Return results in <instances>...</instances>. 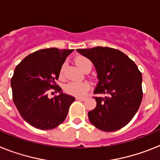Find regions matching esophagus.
<instances>
[{
  "label": "esophagus",
  "mask_w": 160,
  "mask_h": 160,
  "mask_svg": "<svg viewBox=\"0 0 160 160\" xmlns=\"http://www.w3.org/2000/svg\"><path fill=\"white\" fill-rule=\"evenodd\" d=\"M76 99L80 100V101H85V100L87 99V98H85V97H76Z\"/></svg>",
  "instance_id": "34e87169"
}]
</instances>
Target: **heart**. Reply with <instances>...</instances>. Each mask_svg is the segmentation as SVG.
I'll use <instances>...</instances> for the list:
<instances>
[{
    "mask_svg": "<svg viewBox=\"0 0 160 160\" xmlns=\"http://www.w3.org/2000/svg\"><path fill=\"white\" fill-rule=\"evenodd\" d=\"M75 63L83 71H90L92 68V62L90 59L84 56H78L75 58ZM64 71V65L62 66L59 75L60 78L63 77ZM90 89V85L87 82H69L64 87V90L66 94L76 97H82L85 95L86 93Z\"/></svg>",
    "mask_w": 160,
    "mask_h": 160,
    "instance_id": "b5f03b06",
    "label": "heart"
}]
</instances>
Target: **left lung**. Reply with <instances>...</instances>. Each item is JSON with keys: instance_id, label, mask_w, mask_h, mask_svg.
Masks as SVG:
<instances>
[{"instance_id": "left-lung-1", "label": "left lung", "mask_w": 160, "mask_h": 160, "mask_svg": "<svg viewBox=\"0 0 160 160\" xmlns=\"http://www.w3.org/2000/svg\"><path fill=\"white\" fill-rule=\"evenodd\" d=\"M90 59L97 70L98 83L94 94L96 107L88 113L90 122L103 131L125 127L135 116L142 98V73L128 56L109 47L78 49Z\"/></svg>"}]
</instances>
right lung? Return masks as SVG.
<instances>
[{
	"mask_svg": "<svg viewBox=\"0 0 160 160\" xmlns=\"http://www.w3.org/2000/svg\"><path fill=\"white\" fill-rule=\"evenodd\" d=\"M73 49L49 48L30 53L16 66L11 79L12 100L25 122L40 130H51L64 122L75 98L63 94L56 83L66 57ZM53 88L58 96L48 98Z\"/></svg>",
	"mask_w": 160,
	"mask_h": 160,
	"instance_id": "1",
	"label": "right lung"
}]
</instances>
